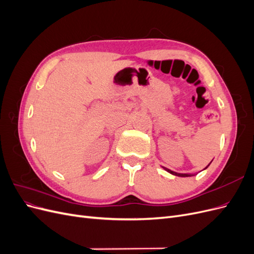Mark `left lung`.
Here are the masks:
<instances>
[{
	"instance_id": "obj_1",
	"label": "left lung",
	"mask_w": 254,
	"mask_h": 254,
	"mask_svg": "<svg viewBox=\"0 0 254 254\" xmlns=\"http://www.w3.org/2000/svg\"><path fill=\"white\" fill-rule=\"evenodd\" d=\"M210 165V164H209ZM209 165H207V166H209ZM206 166V167H207ZM205 167V168H206ZM164 168V170L165 171H167L168 173H171L172 175H175V176H178V177H189V176H193V175H190V174H179V173H175V172H173V171H171V170H168V168H165V167H163Z\"/></svg>"
}]
</instances>
